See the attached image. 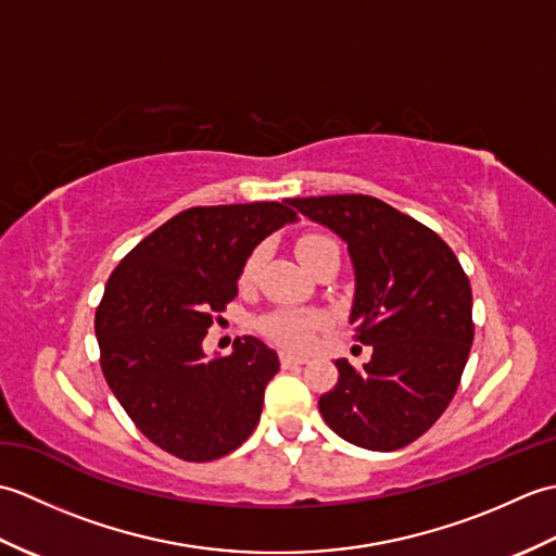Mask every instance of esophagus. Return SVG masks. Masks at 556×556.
I'll list each match as a JSON object with an SVG mask.
<instances>
[{"mask_svg":"<svg viewBox=\"0 0 556 556\" xmlns=\"http://www.w3.org/2000/svg\"><path fill=\"white\" fill-rule=\"evenodd\" d=\"M279 361H281V368H293V365H303L305 363L303 356H293V353H287V351L279 353Z\"/></svg>","mask_w":556,"mask_h":556,"instance_id":"34e87169","label":"esophagus"}]
</instances>
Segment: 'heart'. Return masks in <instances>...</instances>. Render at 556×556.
<instances>
[{"instance_id": "obj_1", "label": "heart", "mask_w": 556, "mask_h": 556, "mask_svg": "<svg viewBox=\"0 0 556 556\" xmlns=\"http://www.w3.org/2000/svg\"><path fill=\"white\" fill-rule=\"evenodd\" d=\"M329 243H334L332 239H327L323 233H305L296 241V255L303 265H308L311 260L327 248ZM260 260H263V248H255L251 255L245 257V263L241 267V285H251L257 275ZM327 317L317 311H299V308H281L265 315L260 320V332H263L267 339L275 341V344L285 346V349H308L315 339V332L320 327H325Z\"/></svg>"}]
</instances>
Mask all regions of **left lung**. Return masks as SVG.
<instances>
[{"label": "left lung", "mask_w": 556, "mask_h": 556, "mask_svg": "<svg viewBox=\"0 0 556 556\" xmlns=\"http://www.w3.org/2000/svg\"><path fill=\"white\" fill-rule=\"evenodd\" d=\"M289 205L349 243L356 269L353 339L372 358L334 365L339 380L317 401L346 442L394 452L416 442L458 389L473 344L470 281L440 236L372 195L291 198Z\"/></svg>", "instance_id": "1"}]
</instances>
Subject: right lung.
Instances as JSON below:
<instances>
[{
	"mask_svg": "<svg viewBox=\"0 0 556 556\" xmlns=\"http://www.w3.org/2000/svg\"><path fill=\"white\" fill-rule=\"evenodd\" d=\"M283 203L191 207L128 253L96 311L100 365L114 396L152 444L205 464L253 434L277 353L255 337L207 358L203 339L239 293L253 248L296 219Z\"/></svg>",
	"mask_w": 556,
	"mask_h": 556,
	"instance_id": "1",
	"label": "right lung"
}]
</instances>
